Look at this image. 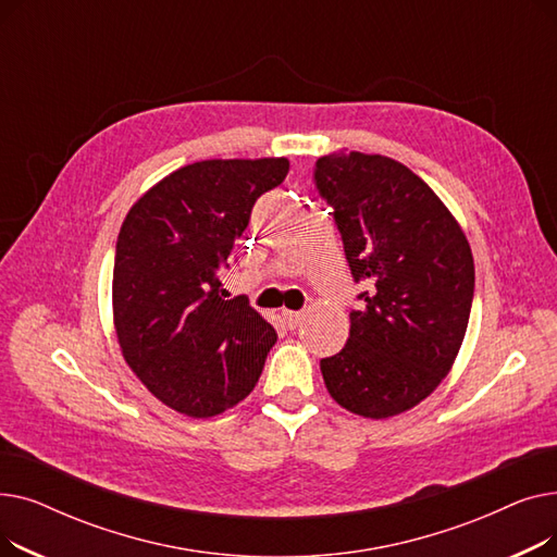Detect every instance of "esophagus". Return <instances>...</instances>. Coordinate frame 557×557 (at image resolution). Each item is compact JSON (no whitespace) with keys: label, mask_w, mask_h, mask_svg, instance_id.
Wrapping results in <instances>:
<instances>
[{"label":"esophagus","mask_w":557,"mask_h":557,"mask_svg":"<svg viewBox=\"0 0 557 557\" xmlns=\"http://www.w3.org/2000/svg\"><path fill=\"white\" fill-rule=\"evenodd\" d=\"M282 318H284V325L288 327V330H296L302 320H305V311H288V309H284L282 311Z\"/></svg>","instance_id":"obj_1"}]
</instances>
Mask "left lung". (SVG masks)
<instances>
[{"mask_svg": "<svg viewBox=\"0 0 557 557\" xmlns=\"http://www.w3.org/2000/svg\"><path fill=\"white\" fill-rule=\"evenodd\" d=\"M313 181L355 282L366 284L345 347L320 361L325 386L349 413L399 416L456 361L474 298L470 242L435 191L393 158L330 153Z\"/></svg>", "mask_w": 557, "mask_h": 557, "instance_id": "left-lung-1", "label": "left lung"}]
</instances>
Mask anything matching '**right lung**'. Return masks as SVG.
I'll list each match as a JSON object with an SVG mask.
<instances>
[{
  "label": "right lung",
  "instance_id": "1",
  "mask_svg": "<svg viewBox=\"0 0 557 557\" xmlns=\"http://www.w3.org/2000/svg\"><path fill=\"white\" fill-rule=\"evenodd\" d=\"M286 158L202 160L169 173L126 214L112 271L122 355L162 404L212 418L250 395L277 334L248 300L221 296L255 200Z\"/></svg>",
  "mask_w": 557,
  "mask_h": 557
}]
</instances>
